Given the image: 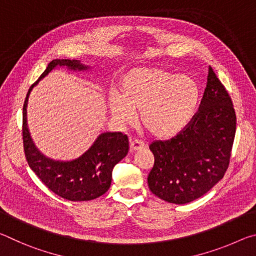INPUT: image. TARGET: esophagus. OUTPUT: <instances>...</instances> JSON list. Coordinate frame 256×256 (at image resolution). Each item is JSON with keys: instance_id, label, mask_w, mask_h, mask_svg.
I'll return each mask as SVG.
<instances>
[{"instance_id": "esophagus-1", "label": "esophagus", "mask_w": 256, "mask_h": 256, "mask_svg": "<svg viewBox=\"0 0 256 256\" xmlns=\"http://www.w3.org/2000/svg\"><path fill=\"white\" fill-rule=\"evenodd\" d=\"M144 148H146V144L142 141L136 140H136L130 141V149H131V151H136Z\"/></svg>"}]
</instances>
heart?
I'll return each instance as SVG.
<instances>
[{
	"label": "heart",
	"instance_id": "1",
	"mask_svg": "<svg viewBox=\"0 0 256 256\" xmlns=\"http://www.w3.org/2000/svg\"><path fill=\"white\" fill-rule=\"evenodd\" d=\"M201 90L192 76L162 68H136L120 76L110 110L118 122L130 124L140 110V122L151 136L166 140L192 122Z\"/></svg>",
	"mask_w": 256,
	"mask_h": 256
}]
</instances>
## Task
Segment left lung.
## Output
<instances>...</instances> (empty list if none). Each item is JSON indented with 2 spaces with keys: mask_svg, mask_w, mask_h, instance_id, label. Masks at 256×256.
Returning a JSON list of instances; mask_svg holds the SVG:
<instances>
[{
  "mask_svg": "<svg viewBox=\"0 0 256 256\" xmlns=\"http://www.w3.org/2000/svg\"><path fill=\"white\" fill-rule=\"evenodd\" d=\"M235 132L232 98L210 66L201 105L192 122L176 136L149 146L154 156L148 176L151 192L175 204L204 196L227 170Z\"/></svg>",
  "mask_w": 256,
  "mask_h": 256,
  "instance_id": "left-lung-1",
  "label": "left lung"
}]
</instances>
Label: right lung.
Here are the masks:
<instances>
[{
  "label": "right lung",
  "mask_w": 256,
  "mask_h": 256,
  "mask_svg": "<svg viewBox=\"0 0 256 256\" xmlns=\"http://www.w3.org/2000/svg\"><path fill=\"white\" fill-rule=\"evenodd\" d=\"M56 66H66L72 71L90 68L78 60H53L40 79L30 86L22 112L26 159L38 178L56 196L68 201H90L102 196L110 188L112 168L128 152V138L120 132L102 133L84 154L70 162L53 160L42 154L34 146L28 130V98L34 86Z\"/></svg>",
  "instance_id": "1"
}]
</instances>
